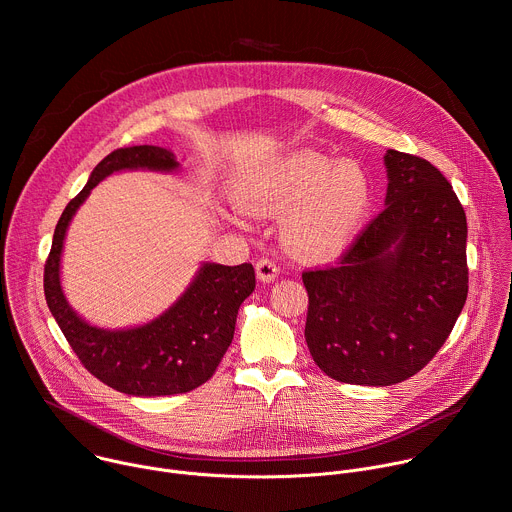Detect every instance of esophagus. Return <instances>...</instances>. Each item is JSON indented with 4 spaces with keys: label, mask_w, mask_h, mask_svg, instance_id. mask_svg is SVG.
Masks as SVG:
<instances>
[{
    "label": "esophagus",
    "mask_w": 512,
    "mask_h": 512,
    "mask_svg": "<svg viewBox=\"0 0 512 512\" xmlns=\"http://www.w3.org/2000/svg\"><path fill=\"white\" fill-rule=\"evenodd\" d=\"M255 271H257V279L263 281V283H271V281H275L277 275H279L277 263L271 261V259H267V257H263V259H259V261L255 263Z\"/></svg>",
    "instance_id": "34e87169"
}]
</instances>
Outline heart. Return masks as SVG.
<instances>
[{
    "instance_id": "b5f03b06",
    "label": "heart",
    "mask_w": 512,
    "mask_h": 512,
    "mask_svg": "<svg viewBox=\"0 0 512 512\" xmlns=\"http://www.w3.org/2000/svg\"><path fill=\"white\" fill-rule=\"evenodd\" d=\"M249 216H283L281 239L304 259H332L360 233L373 208V184L360 164L332 162L314 152L279 156L231 188Z\"/></svg>"
}]
</instances>
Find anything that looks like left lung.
I'll use <instances>...</instances> for the list:
<instances>
[{
  "label": "left lung",
  "instance_id": "1",
  "mask_svg": "<svg viewBox=\"0 0 512 512\" xmlns=\"http://www.w3.org/2000/svg\"><path fill=\"white\" fill-rule=\"evenodd\" d=\"M385 210L336 267L302 275L306 342L340 383L389 387L435 356L468 296L466 212L444 174L387 150Z\"/></svg>",
  "mask_w": 512,
  "mask_h": 512
}]
</instances>
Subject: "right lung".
Here are the masks:
<instances>
[{"instance_id":"add662e5","label":"right lung","mask_w":512,"mask_h":512,"mask_svg":"<svg viewBox=\"0 0 512 512\" xmlns=\"http://www.w3.org/2000/svg\"><path fill=\"white\" fill-rule=\"evenodd\" d=\"M176 156L158 145H133L111 152L89 176L85 188L68 202L54 229L44 267L46 304L64 338L85 369L107 387L133 397L188 393L206 383L233 342L241 304L255 289L251 263L221 265L204 261L184 294L154 320L131 328H99L68 304L60 283V259L72 216L91 190L125 170L176 172Z\"/></svg>"}]
</instances>
